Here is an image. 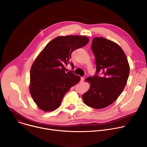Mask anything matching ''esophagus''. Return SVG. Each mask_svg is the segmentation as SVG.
<instances>
[{
  "label": "esophagus",
  "mask_w": 147,
  "mask_h": 147,
  "mask_svg": "<svg viewBox=\"0 0 147 147\" xmlns=\"http://www.w3.org/2000/svg\"><path fill=\"white\" fill-rule=\"evenodd\" d=\"M84 80H85V77H81V81H80V82H82L84 81Z\"/></svg>",
  "instance_id": "esophagus-1"
}]
</instances>
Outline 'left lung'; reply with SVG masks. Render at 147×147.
I'll return each mask as SVG.
<instances>
[{
    "mask_svg": "<svg viewBox=\"0 0 147 147\" xmlns=\"http://www.w3.org/2000/svg\"><path fill=\"white\" fill-rule=\"evenodd\" d=\"M91 49L96 65V74L85 80L90 84L82 95L84 102L94 109H102L114 102L123 92L129 78L130 66L121 48L102 37L93 39ZM99 72L102 76H97Z\"/></svg>",
    "mask_w": 147,
    "mask_h": 147,
    "instance_id": "8db88e82",
    "label": "left lung"
}]
</instances>
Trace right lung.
Returning <instances> with one entry per match:
<instances>
[{
    "label": "right lung",
    "mask_w": 147,
    "mask_h": 147,
    "mask_svg": "<svg viewBox=\"0 0 147 147\" xmlns=\"http://www.w3.org/2000/svg\"><path fill=\"white\" fill-rule=\"evenodd\" d=\"M85 36H57L45 46L38 55L30 70V92L37 107L45 112L58 108L65 94L80 80L71 71L66 72L70 63L71 53L86 45Z\"/></svg>",
    "instance_id": "1"
}]
</instances>
